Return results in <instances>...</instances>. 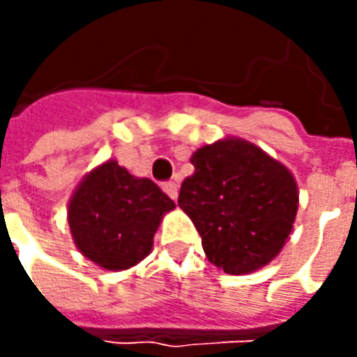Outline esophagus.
Masks as SVG:
<instances>
[{"instance_id":"esophagus-1","label":"esophagus","mask_w":357,"mask_h":357,"mask_svg":"<svg viewBox=\"0 0 357 357\" xmlns=\"http://www.w3.org/2000/svg\"><path fill=\"white\" fill-rule=\"evenodd\" d=\"M162 189L166 191V193L170 195L174 201L178 199V183H176V181H164Z\"/></svg>"}]
</instances>
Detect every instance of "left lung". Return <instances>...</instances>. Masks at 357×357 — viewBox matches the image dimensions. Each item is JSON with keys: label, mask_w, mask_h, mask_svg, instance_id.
I'll return each mask as SVG.
<instances>
[{"label": "left lung", "mask_w": 357, "mask_h": 357, "mask_svg": "<svg viewBox=\"0 0 357 357\" xmlns=\"http://www.w3.org/2000/svg\"><path fill=\"white\" fill-rule=\"evenodd\" d=\"M191 164L178 204L193 220L210 262L233 275L271 262L298 210L291 172L243 139L204 145Z\"/></svg>", "instance_id": "obj_1"}]
</instances>
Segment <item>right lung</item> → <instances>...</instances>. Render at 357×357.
<instances>
[{"mask_svg":"<svg viewBox=\"0 0 357 357\" xmlns=\"http://www.w3.org/2000/svg\"><path fill=\"white\" fill-rule=\"evenodd\" d=\"M176 206L155 181L109 160L84 179L68 204L74 243L105 269L132 268L151 252L164 212Z\"/></svg>","mask_w":357,"mask_h":357,"instance_id":"add662e5","label":"right lung"}]
</instances>
